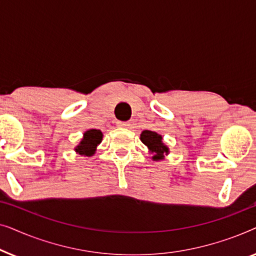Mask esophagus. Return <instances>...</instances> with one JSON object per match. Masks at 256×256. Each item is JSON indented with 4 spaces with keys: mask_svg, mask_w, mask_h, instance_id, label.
Here are the masks:
<instances>
[{
    "mask_svg": "<svg viewBox=\"0 0 256 256\" xmlns=\"http://www.w3.org/2000/svg\"><path fill=\"white\" fill-rule=\"evenodd\" d=\"M116 126L118 127H120V128H124V127H129V122H124V121H118L116 122Z\"/></svg>",
    "mask_w": 256,
    "mask_h": 256,
    "instance_id": "34e87169",
    "label": "esophagus"
}]
</instances>
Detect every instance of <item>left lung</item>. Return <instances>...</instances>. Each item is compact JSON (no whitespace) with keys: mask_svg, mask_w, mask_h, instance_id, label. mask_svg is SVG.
<instances>
[{"mask_svg":"<svg viewBox=\"0 0 256 256\" xmlns=\"http://www.w3.org/2000/svg\"><path fill=\"white\" fill-rule=\"evenodd\" d=\"M140 140L146 146L149 154L152 155V160H163L164 157L169 155V146L163 142L162 135L157 134L156 132L143 130L140 135Z\"/></svg>","mask_w":256,"mask_h":256,"instance_id":"left-lung-1","label":"left lung"}]
</instances>
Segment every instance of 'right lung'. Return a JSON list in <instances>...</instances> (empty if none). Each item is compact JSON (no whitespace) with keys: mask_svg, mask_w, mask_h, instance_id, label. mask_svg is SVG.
<instances>
[{"mask_svg":"<svg viewBox=\"0 0 256 256\" xmlns=\"http://www.w3.org/2000/svg\"><path fill=\"white\" fill-rule=\"evenodd\" d=\"M104 134L99 129H88L84 132V136L79 144L74 148V152L84 157L93 156L96 152L98 146L102 141Z\"/></svg>","mask_w":256,"mask_h":256,"instance_id":"1","label":"right lung"}]
</instances>
